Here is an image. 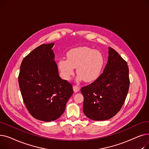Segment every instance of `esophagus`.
<instances>
[{
  "instance_id": "34e87169",
  "label": "esophagus",
  "mask_w": 149,
  "mask_h": 149,
  "mask_svg": "<svg viewBox=\"0 0 149 149\" xmlns=\"http://www.w3.org/2000/svg\"><path fill=\"white\" fill-rule=\"evenodd\" d=\"M80 88L79 86H73V90L75 92H77L80 91Z\"/></svg>"
}]
</instances>
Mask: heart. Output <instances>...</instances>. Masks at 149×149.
<instances>
[{"label": "heart", "mask_w": 149, "mask_h": 149, "mask_svg": "<svg viewBox=\"0 0 149 149\" xmlns=\"http://www.w3.org/2000/svg\"><path fill=\"white\" fill-rule=\"evenodd\" d=\"M103 54L88 46L70 49L67 53V58H61L58 67L63 79L68 80L77 68V80L92 82L100 76L104 66Z\"/></svg>", "instance_id": "b5f03b06"}]
</instances>
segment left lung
Segmentation results:
<instances>
[{"label":"left lung","instance_id":"1","mask_svg":"<svg viewBox=\"0 0 149 149\" xmlns=\"http://www.w3.org/2000/svg\"><path fill=\"white\" fill-rule=\"evenodd\" d=\"M107 63L103 74L92 84L83 87V112L94 121L110 119L123 105L129 88L127 62L113 49L109 48Z\"/></svg>","mask_w":149,"mask_h":149}]
</instances>
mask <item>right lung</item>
Here are the masks:
<instances>
[{"mask_svg": "<svg viewBox=\"0 0 149 149\" xmlns=\"http://www.w3.org/2000/svg\"><path fill=\"white\" fill-rule=\"evenodd\" d=\"M54 45L43 44L31 52L22 62L18 78L28 111L46 122L60 118L73 93L72 86L59 76Z\"/></svg>", "mask_w": 149, "mask_h": 149, "instance_id": "1", "label": "right lung"}]
</instances>
